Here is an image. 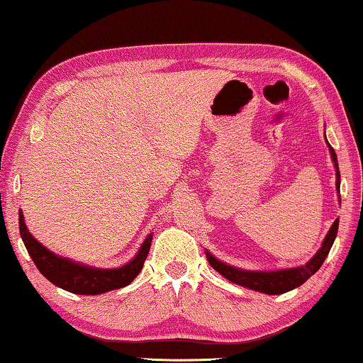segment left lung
<instances>
[{"mask_svg": "<svg viewBox=\"0 0 363 363\" xmlns=\"http://www.w3.org/2000/svg\"><path fill=\"white\" fill-rule=\"evenodd\" d=\"M328 148L334 163V169H336V189L339 192L340 172H339V164H337V156H336V151H334V148L329 143H328ZM337 228H339V218L334 220V223L331 225V228H329L328 235L324 236L323 245L315 256H313L306 264H303V266H298V267L277 269V270H246V269L230 266V264L220 261V259H216L210 251H205V254H207V261L210 262V266H212L216 272L223 275L226 280H230V282L246 286V289L250 290L261 291V294L280 295L303 285L313 274L318 272V269L323 266L324 259L328 257L329 251H331L334 240H336L337 236Z\"/></svg>", "mask_w": 363, "mask_h": 363, "instance_id": "left-lung-1", "label": "left lung"}]
</instances>
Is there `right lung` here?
<instances>
[{
	"label": "right lung",
	"instance_id": "obj_1",
	"mask_svg": "<svg viewBox=\"0 0 363 363\" xmlns=\"http://www.w3.org/2000/svg\"><path fill=\"white\" fill-rule=\"evenodd\" d=\"M19 233L27 252L43 277L50 280L53 285L77 295H99L132 284L140 270L143 269L145 259L148 256L151 241H153V233H150L132 261L121 267L101 269L72 261L47 250L27 230L23 210H19Z\"/></svg>",
	"mask_w": 363,
	"mask_h": 363
}]
</instances>
